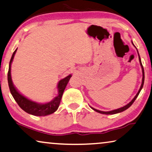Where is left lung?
<instances>
[{"mask_svg": "<svg viewBox=\"0 0 152 152\" xmlns=\"http://www.w3.org/2000/svg\"><path fill=\"white\" fill-rule=\"evenodd\" d=\"M132 43H133V42H132ZM133 45H134V43H133ZM137 51H138V50H137ZM138 57H139V61H140V66H141V68H142V84H141L140 88V89H139L138 93H137V94L136 95V96H135V97H134V99H133L129 103L127 104L124 106V107H121V108H120V109H115V110H113V111H99V110H97V109H94V108H93V107H91V109L94 110L95 111L98 112V113H99L106 114V115H113V114L118 113H120V112H122V111H125L126 109H127L128 108H129V107H131V106L132 105V104L134 102L135 100H136V99L137 98V97L138 96V95H139V93H140V92L141 89L142 88L143 84H144V81H145V72H144V68H143V66H142V62H141L140 57V55H139V54H138Z\"/></svg>", "mask_w": 152, "mask_h": 152, "instance_id": "1", "label": "left lung"}]
</instances>
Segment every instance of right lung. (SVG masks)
<instances>
[{"mask_svg": "<svg viewBox=\"0 0 152 152\" xmlns=\"http://www.w3.org/2000/svg\"><path fill=\"white\" fill-rule=\"evenodd\" d=\"M17 49L15 50L12 54V58L10 59V65H9V70H8L7 74V80L8 84H9V88L10 90V93L13 96L14 99H15L16 103L18 104V106L26 111V113L31 115H36V116H45L50 114L53 113L54 112L57 111L58 107H59L60 102H61L62 95L64 90H65L66 86H67V84L69 82L70 77H71V75L66 77L62 79L58 83L57 88H58V95L57 97H55L53 100L50 102L45 104H39L35 102L26 98V97L18 93V91L16 90V88L14 87L13 82H12V77H11V64L13 61Z\"/></svg>", "mask_w": 152, "mask_h": 152, "instance_id": "right-lung-1", "label": "right lung"}]
</instances>
